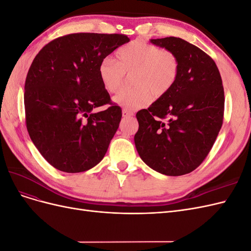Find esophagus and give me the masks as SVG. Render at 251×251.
Masks as SVG:
<instances>
[{
	"mask_svg": "<svg viewBox=\"0 0 251 251\" xmlns=\"http://www.w3.org/2000/svg\"><path fill=\"white\" fill-rule=\"evenodd\" d=\"M134 115V113L132 112V111H128V110H126V109H124L123 110V116L124 117H131V116H133Z\"/></svg>",
	"mask_w": 251,
	"mask_h": 251,
	"instance_id": "34e87169",
	"label": "esophagus"
}]
</instances>
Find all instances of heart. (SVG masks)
Returning <instances> with one entry per match:
<instances>
[{
  "instance_id": "heart-1",
  "label": "heart",
  "mask_w": 251,
  "mask_h": 251,
  "mask_svg": "<svg viewBox=\"0 0 251 251\" xmlns=\"http://www.w3.org/2000/svg\"><path fill=\"white\" fill-rule=\"evenodd\" d=\"M116 58L104 57L98 66V76L107 92L116 94L125 85L126 74H132L134 87L114 97V102L126 110L147 107L154 96L169 94L179 77L180 64L175 53L146 41L123 45Z\"/></svg>"
}]
</instances>
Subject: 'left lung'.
I'll use <instances>...</instances> for the list:
<instances>
[{"label": "left lung", "instance_id": "1", "mask_svg": "<svg viewBox=\"0 0 251 251\" xmlns=\"http://www.w3.org/2000/svg\"><path fill=\"white\" fill-rule=\"evenodd\" d=\"M175 53L180 72L169 94L137 112L135 146L150 168L181 176L203 162L223 125L224 89L208 54L180 37L151 40Z\"/></svg>", "mask_w": 251, "mask_h": 251}]
</instances>
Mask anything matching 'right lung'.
I'll list each match as a JSON object with an SVG mask.
<instances>
[{
	"instance_id": "obj_1",
	"label": "right lung",
	"mask_w": 251,
	"mask_h": 251,
	"mask_svg": "<svg viewBox=\"0 0 251 251\" xmlns=\"http://www.w3.org/2000/svg\"><path fill=\"white\" fill-rule=\"evenodd\" d=\"M130 41L126 34L71 33L37 53L25 81V119L30 138L58 171L85 172L107 153L123 116L101 85L98 66ZM108 105L100 112L92 111Z\"/></svg>"
}]
</instances>
